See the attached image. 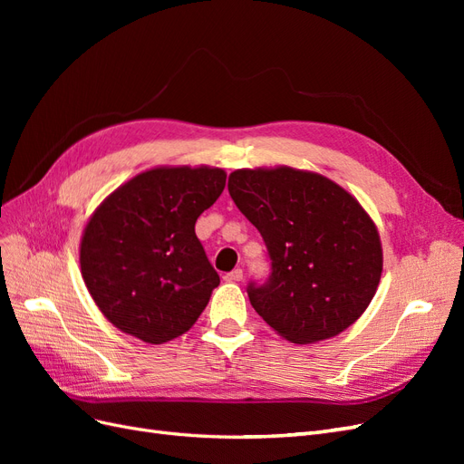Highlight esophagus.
<instances>
[{
	"instance_id": "esophagus-1",
	"label": "esophagus",
	"mask_w": 464,
	"mask_h": 464,
	"mask_svg": "<svg viewBox=\"0 0 464 464\" xmlns=\"http://www.w3.org/2000/svg\"><path fill=\"white\" fill-rule=\"evenodd\" d=\"M242 278H244V271L240 269V266L224 275V280H228V283H237V280H242Z\"/></svg>"
}]
</instances>
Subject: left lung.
I'll return each instance as SVG.
<instances>
[{"label":"left lung","instance_id":"8db88e82","mask_svg":"<svg viewBox=\"0 0 464 464\" xmlns=\"http://www.w3.org/2000/svg\"><path fill=\"white\" fill-rule=\"evenodd\" d=\"M228 191L259 230L271 273L249 280L254 310L286 341L339 334L366 312L383 269L375 224L360 203L312 172L236 170Z\"/></svg>","mask_w":464,"mask_h":464}]
</instances>
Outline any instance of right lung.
Instances as JSON below:
<instances>
[{"mask_svg": "<svg viewBox=\"0 0 464 464\" xmlns=\"http://www.w3.org/2000/svg\"><path fill=\"white\" fill-rule=\"evenodd\" d=\"M227 184L220 168H154L96 208L81 242V273L110 323L149 344L191 329L220 276L195 222Z\"/></svg>", "mask_w": 464, "mask_h": 464, "instance_id": "obj_1", "label": "right lung"}]
</instances>
